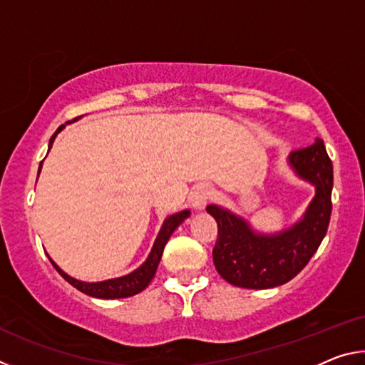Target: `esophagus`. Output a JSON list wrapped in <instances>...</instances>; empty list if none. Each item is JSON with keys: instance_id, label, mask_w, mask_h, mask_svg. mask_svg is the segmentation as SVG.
<instances>
[{"instance_id": "1", "label": "esophagus", "mask_w": 365, "mask_h": 365, "mask_svg": "<svg viewBox=\"0 0 365 365\" xmlns=\"http://www.w3.org/2000/svg\"><path fill=\"white\" fill-rule=\"evenodd\" d=\"M212 197V190L209 185H200L193 190V193L190 196L191 205H193L195 209H205V206L209 202V200Z\"/></svg>"}]
</instances>
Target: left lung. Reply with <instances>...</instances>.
<instances>
[{"label": "left lung", "instance_id": "obj_1", "mask_svg": "<svg viewBox=\"0 0 365 365\" xmlns=\"http://www.w3.org/2000/svg\"><path fill=\"white\" fill-rule=\"evenodd\" d=\"M298 175L316 185V197L299 224L274 237L250 230L248 224L217 206L207 212L217 222L212 259L219 275L240 288L265 289L294 279L311 261L327 233L331 215L333 164L324 140L289 154Z\"/></svg>", "mask_w": 365, "mask_h": 365}]
</instances>
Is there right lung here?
Here are the masks:
<instances>
[{"instance_id":"add662e5","label":"right lung","mask_w":365,"mask_h":365,"mask_svg":"<svg viewBox=\"0 0 365 365\" xmlns=\"http://www.w3.org/2000/svg\"><path fill=\"white\" fill-rule=\"evenodd\" d=\"M63 127L64 125H61L58 130L53 133V137L49 138V148H51L54 137H56L58 132H61V128ZM40 169H41V164L38 168V174H40ZM188 215H190V211H182L178 214L170 215L169 219H165L164 225H163V228H160V232L158 235L156 242H154L150 256H148V259H146V262L135 272H132V274L120 277V279L100 282V283H85V282L72 279V277L64 274V272L51 261V257H49V261H51L53 267L59 272L61 277H63L64 280L69 282L72 287H76L78 292H82L88 296H93V298H101V299L128 298V296H133V294H138L140 292H143V289L150 285V282L153 280L154 274H156V269L159 265L160 256H163L165 243H168V240L170 238L172 232H174L175 228L182 224L183 219H187Z\"/></svg>"}]
</instances>
